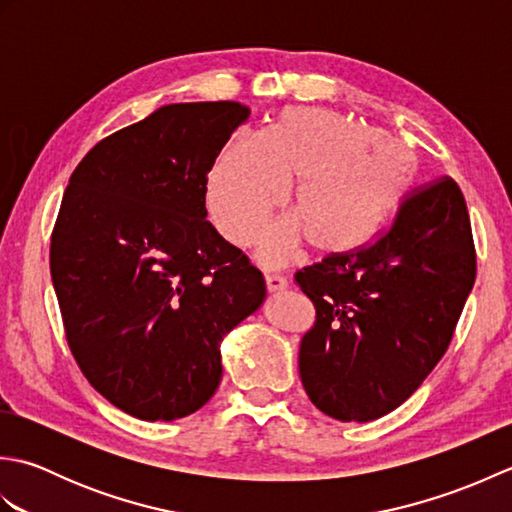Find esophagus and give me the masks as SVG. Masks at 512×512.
I'll return each instance as SVG.
<instances>
[{
    "mask_svg": "<svg viewBox=\"0 0 512 512\" xmlns=\"http://www.w3.org/2000/svg\"><path fill=\"white\" fill-rule=\"evenodd\" d=\"M288 286V279L281 275H266V288L268 292H279Z\"/></svg>",
    "mask_w": 512,
    "mask_h": 512,
    "instance_id": "esophagus-1",
    "label": "esophagus"
}]
</instances>
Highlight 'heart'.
<instances>
[{
  "label": "heart",
  "mask_w": 512,
  "mask_h": 512,
  "mask_svg": "<svg viewBox=\"0 0 512 512\" xmlns=\"http://www.w3.org/2000/svg\"><path fill=\"white\" fill-rule=\"evenodd\" d=\"M418 169L407 140L323 107H292L259 136L242 134L222 149L209 176V211L228 242L244 246L295 184V215L266 228L259 259L286 264L303 237L321 253H347L396 213Z\"/></svg>",
  "instance_id": "b5f03b06"
}]
</instances>
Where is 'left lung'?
Returning a JSON list of instances; mask_svg holds the SVG:
<instances>
[{"mask_svg":"<svg viewBox=\"0 0 512 512\" xmlns=\"http://www.w3.org/2000/svg\"><path fill=\"white\" fill-rule=\"evenodd\" d=\"M317 308L299 347L314 407L341 422H369L400 407L447 352L475 284L464 195L451 178L402 202L372 246L299 270Z\"/></svg>","mask_w":512,"mask_h":512,"instance_id":"obj_1","label":"left lung"}]
</instances>
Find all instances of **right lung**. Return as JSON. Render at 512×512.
I'll return each mask as SVG.
<instances>
[{"instance_id":"right-lung-1","label":"right lung","mask_w":512,"mask_h":512,"mask_svg":"<svg viewBox=\"0 0 512 512\" xmlns=\"http://www.w3.org/2000/svg\"><path fill=\"white\" fill-rule=\"evenodd\" d=\"M250 110L162 105L70 176L50 244L65 339L90 385L140 420L198 411L220 343L266 299L264 275L206 220V176Z\"/></svg>"}]
</instances>
